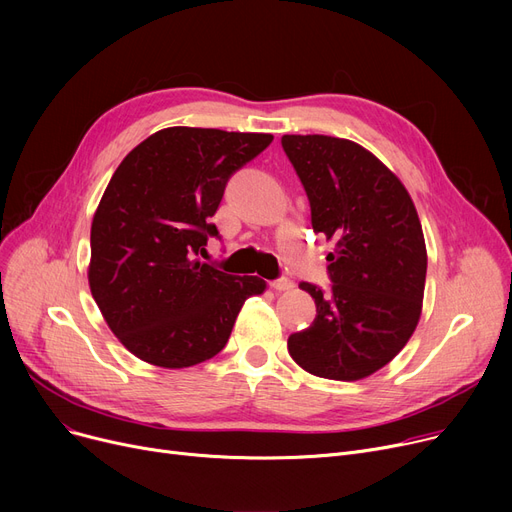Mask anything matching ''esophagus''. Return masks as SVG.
<instances>
[{
	"instance_id": "obj_1",
	"label": "esophagus",
	"mask_w": 512,
	"mask_h": 512,
	"mask_svg": "<svg viewBox=\"0 0 512 512\" xmlns=\"http://www.w3.org/2000/svg\"><path fill=\"white\" fill-rule=\"evenodd\" d=\"M270 286H272L274 290H278V292H286V290H292V288H294L292 280H288V278H278V280H274Z\"/></svg>"
}]
</instances>
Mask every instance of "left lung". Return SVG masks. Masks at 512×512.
<instances>
[{
    "instance_id": "obj_1",
    "label": "left lung",
    "mask_w": 512,
    "mask_h": 512,
    "mask_svg": "<svg viewBox=\"0 0 512 512\" xmlns=\"http://www.w3.org/2000/svg\"><path fill=\"white\" fill-rule=\"evenodd\" d=\"M282 147L311 205L315 232L336 242L330 292L288 353L326 380L357 382L388 365L413 336L423 305L427 251L417 209L394 172L365 147L326 134H284Z\"/></svg>"
}]
</instances>
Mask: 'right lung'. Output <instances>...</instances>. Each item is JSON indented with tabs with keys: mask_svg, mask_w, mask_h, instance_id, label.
<instances>
[{
	"mask_svg": "<svg viewBox=\"0 0 512 512\" xmlns=\"http://www.w3.org/2000/svg\"><path fill=\"white\" fill-rule=\"evenodd\" d=\"M274 141L263 132L172 126L134 147L91 224L89 286L105 324L145 363L182 369L226 346L238 311L265 290L199 259L228 178Z\"/></svg>",
	"mask_w": 512,
	"mask_h": 512,
	"instance_id": "obj_1",
	"label": "right lung"
}]
</instances>
